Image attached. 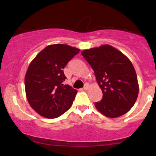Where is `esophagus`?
<instances>
[{
  "mask_svg": "<svg viewBox=\"0 0 156 156\" xmlns=\"http://www.w3.org/2000/svg\"><path fill=\"white\" fill-rule=\"evenodd\" d=\"M89 85L88 84H85V87H84V88H83V89H84V90H88L89 89Z\"/></svg>",
  "mask_w": 156,
  "mask_h": 156,
  "instance_id": "esophagus-1",
  "label": "esophagus"
}]
</instances>
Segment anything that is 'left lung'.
Segmentation results:
<instances>
[{
    "mask_svg": "<svg viewBox=\"0 0 156 156\" xmlns=\"http://www.w3.org/2000/svg\"><path fill=\"white\" fill-rule=\"evenodd\" d=\"M81 54L93 69L103 93L102 99L95 103L97 109L108 118H117L129 112L139 91L130 59L109 44L84 50Z\"/></svg>",
    "mask_w": 156,
    "mask_h": 156,
    "instance_id": "8db88e82",
    "label": "left lung"
}]
</instances>
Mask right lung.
Returning a JSON list of instances; mask_svg holds the SVG:
<instances>
[{"label": "right lung", "mask_w": 156, "mask_h": 156, "mask_svg": "<svg viewBox=\"0 0 156 156\" xmlns=\"http://www.w3.org/2000/svg\"><path fill=\"white\" fill-rule=\"evenodd\" d=\"M80 50L67 44H50L30 64L25 76V94L30 105L40 116L55 119L71 107L77 91L63 84V69Z\"/></svg>", "instance_id": "obj_1"}]
</instances>
